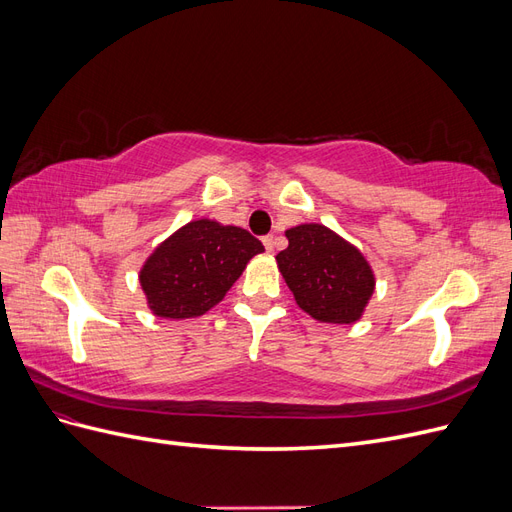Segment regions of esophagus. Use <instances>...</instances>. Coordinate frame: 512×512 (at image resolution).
<instances>
[{
	"mask_svg": "<svg viewBox=\"0 0 512 512\" xmlns=\"http://www.w3.org/2000/svg\"><path fill=\"white\" fill-rule=\"evenodd\" d=\"M262 243H265V247H267V252H269V254H273V250H275V239H273V235H267V237H262Z\"/></svg>",
	"mask_w": 512,
	"mask_h": 512,
	"instance_id": "34e87169",
	"label": "esophagus"
}]
</instances>
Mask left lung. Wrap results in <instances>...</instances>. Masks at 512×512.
<instances>
[{
    "instance_id": "left-lung-1",
    "label": "left lung",
    "mask_w": 512,
    "mask_h": 512,
    "mask_svg": "<svg viewBox=\"0 0 512 512\" xmlns=\"http://www.w3.org/2000/svg\"><path fill=\"white\" fill-rule=\"evenodd\" d=\"M286 237L277 269L303 312L331 324L359 320L376 290L374 269L359 247L314 222L288 228Z\"/></svg>"
}]
</instances>
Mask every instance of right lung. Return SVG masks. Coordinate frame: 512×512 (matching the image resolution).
I'll use <instances>...</instances> for the list:
<instances>
[{"instance_id": "obj_1", "label": "right lung", "mask_w": 512, "mask_h": 512, "mask_svg": "<svg viewBox=\"0 0 512 512\" xmlns=\"http://www.w3.org/2000/svg\"><path fill=\"white\" fill-rule=\"evenodd\" d=\"M250 232L209 218L192 220L164 239L138 273L147 307L166 320L196 318L218 305L256 254Z\"/></svg>"}]
</instances>
